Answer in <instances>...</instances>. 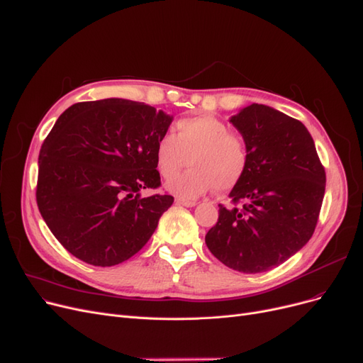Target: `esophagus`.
<instances>
[{"mask_svg":"<svg viewBox=\"0 0 363 363\" xmlns=\"http://www.w3.org/2000/svg\"><path fill=\"white\" fill-rule=\"evenodd\" d=\"M176 204L183 206V207H195L196 202H194V201H184V199H182V198H177V199H176Z\"/></svg>","mask_w":363,"mask_h":363,"instance_id":"1","label":"esophagus"}]
</instances>
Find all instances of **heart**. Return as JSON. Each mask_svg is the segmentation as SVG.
<instances>
[{
  "label": "heart",
  "instance_id": "b5f03b06",
  "mask_svg": "<svg viewBox=\"0 0 363 363\" xmlns=\"http://www.w3.org/2000/svg\"><path fill=\"white\" fill-rule=\"evenodd\" d=\"M156 167L171 179L186 165L189 169L167 187L182 199H196L210 189L228 192L242 180L250 162L245 138L211 114H199L176 123V135L164 134L156 143Z\"/></svg>",
  "mask_w": 363,
  "mask_h": 363
}]
</instances>
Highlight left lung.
Returning a JSON list of instances; mask_svg holds the SVG:
<instances>
[{"instance_id": "1", "label": "left lung", "mask_w": 363, "mask_h": 363, "mask_svg": "<svg viewBox=\"0 0 363 363\" xmlns=\"http://www.w3.org/2000/svg\"><path fill=\"white\" fill-rule=\"evenodd\" d=\"M229 122L247 141L250 162L230 191L234 204L219 206L207 232L208 250L226 267L264 272L299 252L317 225L326 174L302 122L264 104L244 107Z\"/></svg>"}]
</instances>
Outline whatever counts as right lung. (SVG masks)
I'll use <instances>...</instances> for the list:
<instances>
[{
    "instance_id": "right-lung-1",
    "label": "right lung",
    "mask_w": 363,
    "mask_h": 363,
    "mask_svg": "<svg viewBox=\"0 0 363 363\" xmlns=\"http://www.w3.org/2000/svg\"><path fill=\"white\" fill-rule=\"evenodd\" d=\"M172 116L137 101L77 103L56 121L38 156L37 204L64 247L95 267L138 253L171 207L161 186L156 143Z\"/></svg>"
}]
</instances>
